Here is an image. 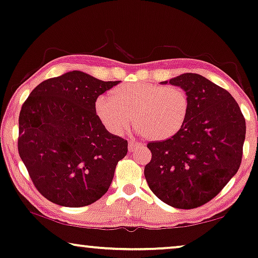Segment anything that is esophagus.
Here are the masks:
<instances>
[{"instance_id": "esophagus-1", "label": "esophagus", "mask_w": 258, "mask_h": 258, "mask_svg": "<svg viewBox=\"0 0 258 258\" xmlns=\"http://www.w3.org/2000/svg\"><path fill=\"white\" fill-rule=\"evenodd\" d=\"M140 146H141V143H139V142H135V141H129V143H128L129 151H130V153H133V151L139 149Z\"/></svg>"}]
</instances>
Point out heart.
Returning a JSON list of instances; mask_svg holds the SVG:
<instances>
[{
	"instance_id": "1",
	"label": "heart",
	"mask_w": 258,
	"mask_h": 258,
	"mask_svg": "<svg viewBox=\"0 0 258 258\" xmlns=\"http://www.w3.org/2000/svg\"><path fill=\"white\" fill-rule=\"evenodd\" d=\"M190 101L178 86L135 82L122 84L110 91V97L95 101V114L112 135H122L132 124L150 140L162 141L181 132L188 119Z\"/></svg>"
}]
</instances>
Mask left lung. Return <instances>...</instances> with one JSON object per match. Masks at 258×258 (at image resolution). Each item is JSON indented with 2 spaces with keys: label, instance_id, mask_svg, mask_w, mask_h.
I'll return each mask as SVG.
<instances>
[{
  "label": "left lung",
  "instance_id": "1",
  "mask_svg": "<svg viewBox=\"0 0 258 258\" xmlns=\"http://www.w3.org/2000/svg\"><path fill=\"white\" fill-rule=\"evenodd\" d=\"M164 83L186 91L190 111L174 137L147 144L151 160L144 176L151 191L177 209H194L221 192L242 162L245 119L227 90L199 74Z\"/></svg>",
  "mask_w": 258,
  "mask_h": 258
}]
</instances>
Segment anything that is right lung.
<instances>
[{"label":"right lung","instance_id":"add662e5","mask_svg":"<svg viewBox=\"0 0 258 258\" xmlns=\"http://www.w3.org/2000/svg\"><path fill=\"white\" fill-rule=\"evenodd\" d=\"M118 83L74 70L43 81L24 101L19 154L35 188L50 202L84 207L108 191L128 141L104 128L95 101Z\"/></svg>","mask_w":258,"mask_h":258}]
</instances>
